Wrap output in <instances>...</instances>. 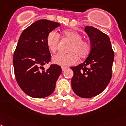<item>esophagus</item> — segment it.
Returning a JSON list of instances; mask_svg holds the SVG:
<instances>
[{
  "label": "esophagus",
  "mask_w": 126,
  "mask_h": 126,
  "mask_svg": "<svg viewBox=\"0 0 126 126\" xmlns=\"http://www.w3.org/2000/svg\"><path fill=\"white\" fill-rule=\"evenodd\" d=\"M68 68V67H66V66H62L61 67V69H62V71H64L65 70H66Z\"/></svg>",
  "instance_id": "1"
}]
</instances>
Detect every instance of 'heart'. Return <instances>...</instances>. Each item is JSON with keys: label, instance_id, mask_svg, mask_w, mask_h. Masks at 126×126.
Segmentation results:
<instances>
[{"label": "heart", "instance_id": "heart-1", "mask_svg": "<svg viewBox=\"0 0 126 126\" xmlns=\"http://www.w3.org/2000/svg\"><path fill=\"white\" fill-rule=\"evenodd\" d=\"M63 36L72 42L68 47L67 54L58 53L52 58V62L61 66L74 65L80 58H84L89 54L91 44L88 40L82 38V35L73 30H65ZM60 42V36L55 31H52L47 37V47L50 51L55 52L58 50Z\"/></svg>", "mask_w": 126, "mask_h": 126}]
</instances>
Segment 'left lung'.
Returning a JSON list of instances; mask_svg holds the SVG:
<instances>
[{"mask_svg": "<svg viewBox=\"0 0 126 126\" xmlns=\"http://www.w3.org/2000/svg\"><path fill=\"white\" fill-rule=\"evenodd\" d=\"M91 50L83 63L72 66L74 72L72 88L82 98H92L101 94L109 84L112 76L114 52L108 35L100 30L86 26Z\"/></svg>", "mask_w": 126, "mask_h": 126, "instance_id": "8db88e82", "label": "left lung"}]
</instances>
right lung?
<instances>
[{
    "label": "right lung",
    "instance_id": "right-lung-1",
    "mask_svg": "<svg viewBox=\"0 0 126 126\" xmlns=\"http://www.w3.org/2000/svg\"><path fill=\"white\" fill-rule=\"evenodd\" d=\"M60 24L40 20L27 27L21 34L13 54V67L16 80L27 95L44 98L54 91L61 74V66L51 65L43 67L50 61L51 55L47 45V37Z\"/></svg>",
    "mask_w": 126,
    "mask_h": 126
}]
</instances>
